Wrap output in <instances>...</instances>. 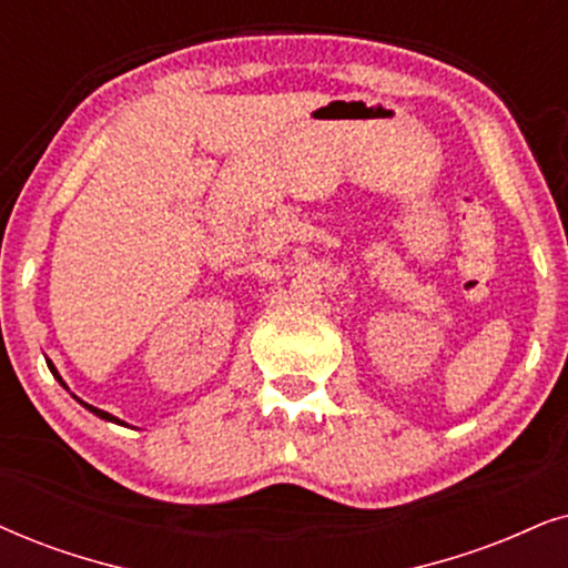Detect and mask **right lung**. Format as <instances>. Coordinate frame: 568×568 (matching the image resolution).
<instances>
[{
  "instance_id": "add662e5",
  "label": "right lung",
  "mask_w": 568,
  "mask_h": 568,
  "mask_svg": "<svg viewBox=\"0 0 568 568\" xmlns=\"http://www.w3.org/2000/svg\"><path fill=\"white\" fill-rule=\"evenodd\" d=\"M49 364V369H52V375L57 377V379H60V385L62 387H68V385H64L62 383V377H60V372H57V367H54V364L52 362H47ZM78 404H81L83 408H89V412L91 414H97L99 416V419H106V422H114V425H125V422H120L118 419V416H112V414H106V412H102V408H97V406H91V404H85V400H81V398H78Z\"/></svg>"
}]
</instances>
